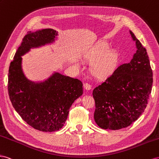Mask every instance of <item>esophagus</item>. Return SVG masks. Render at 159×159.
Returning a JSON list of instances; mask_svg holds the SVG:
<instances>
[{
  "mask_svg": "<svg viewBox=\"0 0 159 159\" xmlns=\"http://www.w3.org/2000/svg\"><path fill=\"white\" fill-rule=\"evenodd\" d=\"M84 88L86 89V90H91L92 89L91 85L89 83H84Z\"/></svg>",
  "mask_w": 159,
  "mask_h": 159,
  "instance_id": "obj_1",
  "label": "esophagus"
}]
</instances>
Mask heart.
<instances>
[{"label":"heart","mask_w":159,"mask_h":159,"mask_svg":"<svg viewBox=\"0 0 159 159\" xmlns=\"http://www.w3.org/2000/svg\"><path fill=\"white\" fill-rule=\"evenodd\" d=\"M88 59L95 62L93 72L99 78H105L115 70L118 64V54L114 50H111L110 46L102 42L93 49Z\"/></svg>","instance_id":"heart-1"}]
</instances>
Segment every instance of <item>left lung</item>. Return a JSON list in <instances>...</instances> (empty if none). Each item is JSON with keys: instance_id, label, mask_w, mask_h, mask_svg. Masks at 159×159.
I'll return each instance as SVG.
<instances>
[{"instance_id": "8db88e82", "label": "left lung", "mask_w": 159, "mask_h": 159, "mask_svg": "<svg viewBox=\"0 0 159 159\" xmlns=\"http://www.w3.org/2000/svg\"><path fill=\"white\" fill-rule=\"evenodd\" d=\"M137 50L129 63L117 67L95 88L94 120L101 128L116 130L138 120L148 103L152 85V70L145 48L129 31Z\"/></svg>"}]
</instances>
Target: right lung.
Listing matches in <instances>:
<instances>
[{
    "mask_svg": "<svg viewBox=\"0 0 159 159\" xmlns=\"http://www.w3.org/2000/svg\"><path fill=\"white\" fill-rule=\"evenodd\" d=\"M57 35L58 32L52 29L27 34L9 70L8 91L12 105L27 124L42 132L62 128L71 105L83 93L80 80L59 72H54L43 82H34L24 75L21 56L31 48L53 43Z\"/></svg>",
    "mask_w": 159,
    "mask_h": 159,
    "instance_id": "1",
    "label": "right lung"
}]
</instances>
